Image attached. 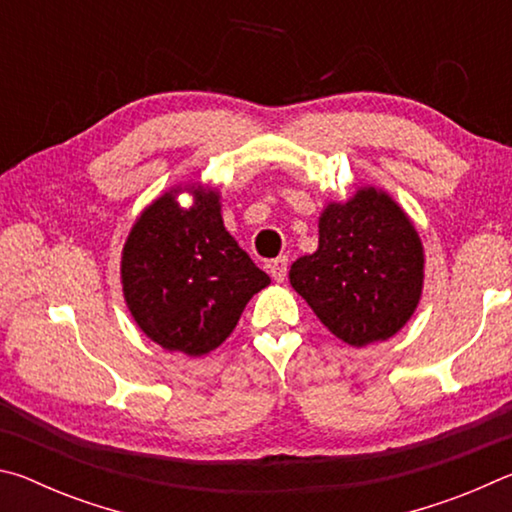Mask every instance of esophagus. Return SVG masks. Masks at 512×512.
Here are the masks:
<instances>
[{"mask_svg":"<svg viewBox=\"0 0 512 512\" xmlns=\"http://www.w3.org/2000/svg\"><path fill=\"white\" fill-rule=\"evenodd\" d=\"M268 271H271L275 282H284V280H287V271H289V257L287 255L275 257L273 262L268 264Z\"/></svg>","mask_w":512,"mask_h":512,"instance_id":"obj_1","label":"esophagus"}]
</instances>
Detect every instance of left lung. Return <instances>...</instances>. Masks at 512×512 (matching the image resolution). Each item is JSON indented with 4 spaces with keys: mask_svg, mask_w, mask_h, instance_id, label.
Masks as SVG:
<instances>
[{
    "mask_svg": "<svg viewBox=\"0 0 512 512\" xmlns=\"http://www.w3.org/2000/svg\"><path fill=\"white\" fill-rule=\"evenodd\" d=\"M318 250L289 280L329 332L350 345L391 339L422 293L420 237L391 196L366 187L320 216Z\"/></svg>",
    "mask_w": 512,
    "mask_h": 512,
    "instance_id": "8db88e82",
    "label": "left lung"
}]
</instances>
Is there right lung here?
I'll list each match as a JSON object with an SVG mask.
<instances>
[{
  "label": "right lung",
  "mask_w": 512,
  "mask_h": 512,
  "mask_svg": "<svg viewBox=\"0 0 512 512\" xmlns=\"http://www.w3.org/2000/svg\"><path fill=\"white\" fill-rule=\"evenodd\" d=\"M185 210L173 194L137 219L121 257L137 325L164 350L201 357L228 339L268 275L223 228L219 196L198 187Z\"/></svg>",
  "instance_id": "right-lung-1"
}]
</instances>
